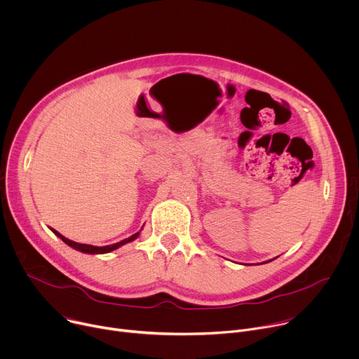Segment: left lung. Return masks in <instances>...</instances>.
Returning <instances> with one entry per match:
<instances>
[{
    "instance_id": "8db88e82",
    "label": "left lung",
    "mask_w": 359,
    "mask_h": 359,
    "mask_svg": "<svg viewBox=\"0 0 359 359\" xmlns=\"http://www.w3.org/2000/svg\"><path fill=\"white\" fill-rule=\"evenodd\" d=\"M270 262H273V260H269V262H266V263H270ZM264 264V263H263Z\"/></svg>"
}]
</instances>
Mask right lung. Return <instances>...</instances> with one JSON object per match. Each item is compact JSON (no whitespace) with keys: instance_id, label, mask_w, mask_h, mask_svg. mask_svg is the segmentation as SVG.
I'll list each match as a JSON object with an SVG mask.
<instances>
[{"instance_id":"add662e5","label":"right lung","mask_w":359,"mask_h":359,"mask_svg":"<svg viewBox=\"0 0 359 359\" xmlns=\"http://www.w3.org/2000/svg\"><path fill=\"white\" fill-rule=\"evenodd\" d=\"M50 230H53V231H54V234H55V236H58V237H60L65 244H68L69 247H72V248H75V250H78V251H81V252H86V254H105V252H111V251H114V250H116V248H119V247L125 245L126 243L133 241L135 238H137V237H139V233H140V231H137V233L132 234L130 237H128V238H125V240H122V241H119V243L111 244V245L96 247V245H90V244H81V243L72 241V240H69V238L64 237V236H62L61 233H58L57 230H54V229H50Z\"/></svg>"}]
</instances>
